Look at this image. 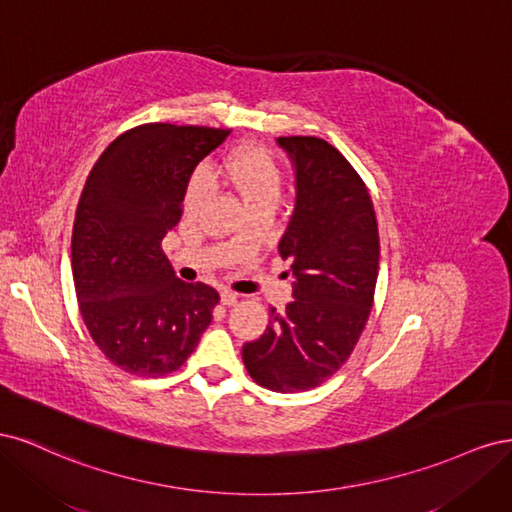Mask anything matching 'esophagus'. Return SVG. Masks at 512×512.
Returning a JSON list of instances; mask_svg holds the SVG:
<instances>
[{
	"mask_svg": "<svg viewBox=\"0 0 512 512\" xmlns=\"http://www.w3.org/2000/svg\"><path fill=\"white\" fill-rule=\"evenodd\" d=\"M220 301H222V305H226V307H232V305H237L239 297H237L235 292H228V290H224V292L220 294Z\"/></svg>",
	"mask_w": 512,
	"mask_h": 512,
	"instance_id": "34e87169",
	"label": "esophagus"
}]
</instances>
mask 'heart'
I'll use <instances>...</instances> for the list:
<instances>
[{
    "label": "heart",
    "instance_id": "b5f03b06",
    "mask_svg": "<svg viewBox=\"0 0 512 512\" xmlns=\"http://www.w3.org/2000/svg\"><path fill=\"white\" fill-rule=\"evenodd\" d=\"M211 181L224 183L232 194L239 196L245 209L260 205L277 207L284 188L282 170L271 158V153L258 147H247L232 153L230 158L222 162L209 164L207 173L198 170L190 179L188 190H185V213L196 215L209 203L213 192Z\"/></svg>",
    "mask_w": 512,
    "mask_h": 512
}]
</instances>
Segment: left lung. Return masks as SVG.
<instances>
[{
    "label": "left lung",
    "instance_id": "obj_1",
    "mask_svg": "<svg viewBox=\"0 0 512 512\" xmlns=\"http://www.w3.org/2000/svg\"><path fill=\"white\" fill-rule=\"evenodd\" d=\"M294 168V211L280 239L292 303L243 346L250 376L269 391H309L342 367L374 303L380 239L365 183L316 136L277 138Z\"/></svg>",
    "mask_w": 512,
    "mask_h": 512
}]
</instances>
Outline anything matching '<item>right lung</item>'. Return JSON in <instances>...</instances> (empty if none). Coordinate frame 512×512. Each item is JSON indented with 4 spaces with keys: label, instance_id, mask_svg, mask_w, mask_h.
<instances>
[{
    "label": "right lung",
    "instance_id": "obj_1",
    "mask_svg": "<svg viewBox=\"0 0 512 512\" xmlns=\"http://www.w3.org/2000/svg\"><path fill=\"white\" fill-rule=\"evenodd\" d=\"M228 130L147 123L106 147L76 207L72 277L87 329L108 361L136 376L179 369L220 294L185 284L162 252L198 162Z\"/></svg>",
    "mask_w": 512,
    "mask_h": 512
}]
</instances>
